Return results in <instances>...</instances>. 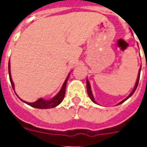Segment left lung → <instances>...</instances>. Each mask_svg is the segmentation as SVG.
<instances>
[{
	"label": "left lung",
	"instance_id": "obj_1",
	"mask_svg": "<svg viewBox=\"0 0 147 147\" xmlns=\"http://www.w3.org/2000/svg\"><path fill=\"white\" fill-rule=\"evenodd\" d=\"M140 71H141V67L139 68V73H138V78H137V80H136V85H135V87H134V89H133V90L131 92V94H130L126 98L123 99V101H121L120 102H119V104L118 105H120L121 103H123V102H125L127 99H128L131 97V96L133 94H134V92L136 91V88H137V86H138V84H139V77H140ZM86 90H87V94H88V95H89L90 98L91 99V101H92L94 103H95V104H97V102H96V101L94 100V95H93L92 94V90H91V87H90V82L89 80H86Z\"/></svg>",
	"mask_w": 147,
	"mask_h": 147
}]
</instances>
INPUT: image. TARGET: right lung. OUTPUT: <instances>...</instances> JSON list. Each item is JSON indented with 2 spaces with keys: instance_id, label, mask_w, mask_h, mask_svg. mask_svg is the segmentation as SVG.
<instances>
[{
  "instance_id": "right-lung-1",
  "label": "right lung",
  "mask_w": 147,
  "mask_h": 147,
  "mask_svg": "<svg viewBox=\"0 0 147 147\" xmlns=\"http://www.w3.org/2000/svg\"><path fill=\"white\" fill-rule=\"evenodd\" d=\"M8 74H9V79H10V82H11V86L12 88L15 90V86L14 83L11 80V71H10V60H9V62H8ZM69 76H70V73L68 74V76L66 78V80L64 81L63 86L61 87V89L60 90V91L56 94V95L51 98L50 100H45V99L43 98H39L38 100H37L36 102H25V101H23L22 99L20 98V100H22L23 102H25L27 105L32 106L34 108L37 109H51L54 108L56 106H57L59 104H61V102L63 101V99L64 98V95H65V90H66V84H67V81L69 78Z\"/></svg>"
}]
</instances>
